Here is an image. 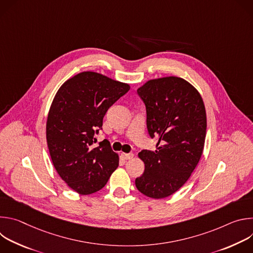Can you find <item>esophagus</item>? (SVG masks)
<instances>
[{"instance_id":"34e87169","label":"esophagus","mask_w":253,"mask_h":253,"mask_svg":"<svg viewBox=\"0 0 253 253\" xmlns=\"http://www.w3.org/2000/svg\"><path fill=\"white\" fill-rule=\"evenodd\" d=\"M122 158L125 159V160H130L134 157V154L133 153H122Z\"/></svg>"}]
</instances>
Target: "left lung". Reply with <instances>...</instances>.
<instances>
[{
	"label": "left lung",
	"mask_w": 253,
	"mask_h": 253,
	"mask_svg": "<svg viewBox=\"0 0 253 253\" xmlns=\"http://www.w3.org/2000/svg\"><path fill=\"white\" fill-rule=\"evenodd\" d=\"M137 93L146 107L148 133L158 142L157 150L139 152L145 170L135 184L144 195L161 199L184 185L201 158L205 107L199 92L179 77L149 80Z\"/></svg>",
	"instance_id": "obj_1"
}]
</instances>
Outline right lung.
<instances>
[{
	"instance_id": "add662e5",
	"label": "right lung",
	"mask_w": 253,
	"mask_h": 253,
	"mask_svg": "<svg viewBox=\"0 0 253 253\" xmlns=\"http://www.w3.org/2000/svg\"><path fill=\"white\" fill-rule=\"evenodd\" d=\"M130 89L96 72H82L56 93L46 125L53 165L67 185L81 195L102 189L119 165V156L103 140L95 147L107 110Z\"/></svg>"
}]
</instances>
